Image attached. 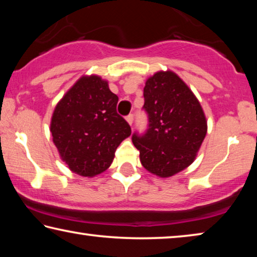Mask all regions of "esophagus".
<instances>
[{"mask_svg": "<svg viewBox=\"0 0 257 257\" xmlns=\"http://www.w3.org/2000/svg\"><path fill=\"white\" fill-rule=\"evenodd\" d=\"M125 120H127V122L129 123V125H133V122H134V115L133 114H129L127 118H125Z\"/></svg>", "mask_w": 257, "mask_h": 257, "instance_id": "34e87169", "label": "esophagus"}]
</instances>
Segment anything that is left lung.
Wrapping results in <instances>:
<instances>
[{"mask_svg":"<svg viewBox=\"0 0 257 257\" xmlns=\"http://www.w3.org/2000/svg\"><path fill=\"white\" fill-rule=\"evenodd\" d=\"M144 108L149 130L133 136L143 167L152 175L170 178L196 159L207 133L201 103L188 85L171 70H160L147 78Z\"/></svg>","mask_w":257,"mask_h":257,"instance_id":"1","label":"left lung"}]
</instances>
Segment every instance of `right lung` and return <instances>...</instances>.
Instances as JSON below:
<instances>
[{
	"instance_id": "right-lung-1",
	"label": "right lung",
	"mask_w": 257,
	"mask_h": 257,
	"mask_svg": "<svg viewBox=\"0 0 257 257\" xmlns=\"http://www.w3.org/2000/svg\"><path fill=\"white\" fill-rule=\"evenodd\" d=\"M118 101L107 80L84 75L55 105L50 132L61 160L73 173L92 178L104 172L116 147L132 135L116 113Z\"/></svg>"
}]
</instances>
